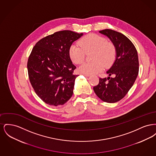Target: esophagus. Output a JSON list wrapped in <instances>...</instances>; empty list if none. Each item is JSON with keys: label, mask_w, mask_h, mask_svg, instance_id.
I'll return each instance as SVG.
<instances>
[{"label": "esophagus", "mask_w": 156, "mask_h": 156, "mask_svg": "<svg viewBox=\"0 0 156 156\" xmlns=\"http://www.w3.org/2000/svg\"><path fill=\"white\" fill-rule=\"evenodd\" d=\"M85 76H87V77H88V76H90V75L88 74H83Z\"/></svg>", "instance_id": "esophagus-1"}]
</instances>
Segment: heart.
<instances>
[{
    "mask_svg": "<svg viewBox=\"0 0 156 156\" xmlns=\"http://www.w3.org/2000/svg\"><path fill=\"white\" fill-rule=\"evenodd\" d=\"M78 46L72 44L69 48L68 54L71 60L75 64H80L85 58V53L92 51L90 62L83 64L78 68L83 74H93L102 71L104 66L109 67L116 58V49L111 42L97 34H89L79 41Z\"/></svg>",
    "mask_w": 156,
    "mask_h": 156,
    "instance_id": "1",
    "label": "heart"
}]
</instances>
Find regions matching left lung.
<instances>
[{
  "mask_svg": "<svg viewBox=\"0 0 156 156\" xmlns=\"http://www.w3.org/2000/svg\"><path fill=\"white\" fill-rule=\"evenodd\" d=\"M108 37L116 49V58L106 71L107 78H99L94 90L102 101L115 103L123 98L132 87L139 73L137 50L132 41L123 34L111 29L99 31Z\"/></svg>",
  "mask_w": 156,
  "mask_h": 156,
  "instance_id": "1",
  "label": "left lung"
}]
</instances>
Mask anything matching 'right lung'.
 <instances>
[{"label":"right lung","instance_id":"add662e5","mask_svg":"<svg viewBox=\"0 0 156 156\" xmlns=\"http://www.w3.org/2000/svg\"><path fill=\"white\" fill-rule=\"evenodd\" d=\"M70 30L54 33L38 41L27 62L30 83L38 97L52 106L66 104L73 94L76 67L68 54L69 47L83 36Z\"/></svg>","mask_w":156,"mask_h":156}]
</instances>
